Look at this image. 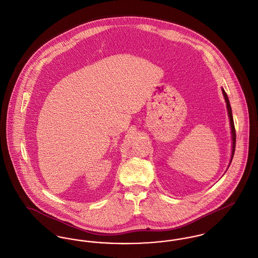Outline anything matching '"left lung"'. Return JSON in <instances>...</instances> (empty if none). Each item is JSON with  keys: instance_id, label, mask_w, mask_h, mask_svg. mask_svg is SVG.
Masks as SVG:
<instances>
[{"instance_id": "8db88e82", "label": "left lung", "mask_w": 258, "mask_h": 258, "mask_svg": "<svg viewBox=\"0 0 258 258\" xmlns=\"http://www.w3.org/2000/svg\"><path fill=\"white\" fill-rule=\"evenodd\" d=\"M222 92H223L224 97H225V101H226V103H227V109H228V114H229V118H230L231 129H232V140H233V149H232V156H231V163H232V160H233V158H234V149H235V129H234V118H233L232 107H231V104H230L229 97H228V95L226 94V92L224 91V89H222Z\"/></svg>"}]
</instances>
